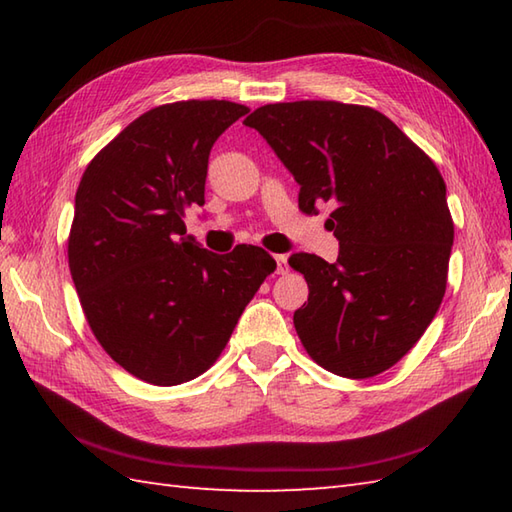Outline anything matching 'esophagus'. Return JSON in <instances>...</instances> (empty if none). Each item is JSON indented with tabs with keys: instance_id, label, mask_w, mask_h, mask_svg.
Instances as JSON below:
<instances>
[{
	"instance_id": "esophagus-1",
	"label": "esophagus",
	"mask_w": 512,
	"mask_h": 512,
	"mask_svg": "<svg viewBox=\"0 0 512 512\" xmlns=\"http://www.w3.org/2000/svg\"><path fill=\"white\" fill-rule=\"evenodd\" d=\"M277 275H286L288 273V257L286 255H277Z\"/></svg>"
}]
</instances>
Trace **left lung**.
I'll return each instance as SVG.
<instances>
[{"mask_svg": "<svg viewBox=\"0 0 512 512\" xmlns=\"http://www.w3.org/2000/svg\"><path fill=\"white\" fill-rule=\"evenodd\" d=\"M244 125L295 176L303 213L334 209L325 226L339 259H288L310 288L292 319L303 347L336 376L383 374L420 341L447 290L453 217L436 162L367 105L273 103Z\"/></svg>", "mask_w": 512, "mask_h": 512, "instance_id": "8db88e82", "label": "left lung"}]
</instances>
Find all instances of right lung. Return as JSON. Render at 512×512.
<instances>
[{
    "label": "right lung",
    "instance_id": "add662e5",
    "mask_svg": "<svg viewBox=\"0 0 512 512\" xmlns=\"http://www.w3.org/2000/svg\"><path fill=\"white\" fill-rule=\"evenodd\" d=\"M246 112L215 99L158 105L90 160L76 189L68 264L83 314L103 350L149 385L204 374L277 268L259 246L215 255L184 237L211 147Z\"/></svg>",
    "mask_w": 512,
    "mask_h": 512
}]
</instances>
